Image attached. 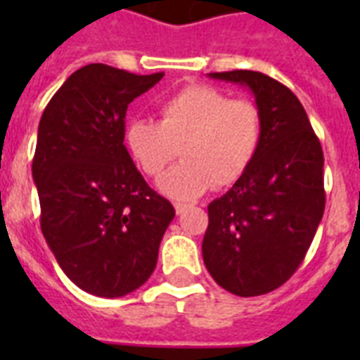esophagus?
<instances>
[{
  "instance_id": "esophagus-1",
  "label": "esophagus",
  "mask_w": 360,
  "mask_h": 360,
  "mask_svg": "<svg viewBox=\"0 0 360 360\" xmlns=\"http://www.w3.org/2000/svg\"><path fill=\"white\" fill-rule=\"evenodd\" d=\"M188 209V205L186 203H175V213L177 214H183Z\"/></svg>"
}]
</instances>
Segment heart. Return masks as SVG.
<instances>
[{"mask_svg":"<svg viewBox=\"0 0 360 360\" xmlns=\"http://www.w3.org/2000/svg\"><path fill=\"white\" fill-rule=\"evenodd\" d=\"M263 140V115L250 101H231L209 86H188L160 104V121L134 120L124 143L143 174L158 177L166 196L188 202L209 186L236 185L254 162Z\"/></svg>","mask_w":360,"mask_h":360,"instance_id":"b5f03b06","label":"heart"}]
</instances>
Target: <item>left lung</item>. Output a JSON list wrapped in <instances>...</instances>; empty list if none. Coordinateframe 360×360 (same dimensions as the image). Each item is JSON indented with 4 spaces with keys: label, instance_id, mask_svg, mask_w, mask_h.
<instances>
[{
    "label": "left lung",
    "instance_id": "left-lung-1",
    "mask_svg": "<svg viewBox=\"0 0 360 360\" xmlns=\"http://www.w3.org/2000/svg\"><path fill=\"white\" fill-rule=\"evenodd\" d=\"M248 87L263 115V140L245 175L209 203L203 263L226 291L256 297L291 278L325 211L323 151L291 89L256 70L211 72Z\"/></svg>",
    "mask_w": 360,
    "mask_h": 360
}]
</instances>
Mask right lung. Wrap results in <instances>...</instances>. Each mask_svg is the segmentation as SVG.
Instances as JSON below:
<instances>
[{
    "mask_svg": "<svg viewBox=\"0 0 360 360\" xmlns=\"http://www.w3.org/2000/svg\"><path fill=\"white\" fill-rule=\"evenodd\" d=\"M162 76L86 65L42 112L31 166L42 236L63 273L91 295L114 299L146 284L175 217L123 143L129 104Z\"/></svg>",
    "mask_w": 360,
    "mask_h": 360,
    "instance_id": "1",
    "label": "right lung"
}]
</instances>
